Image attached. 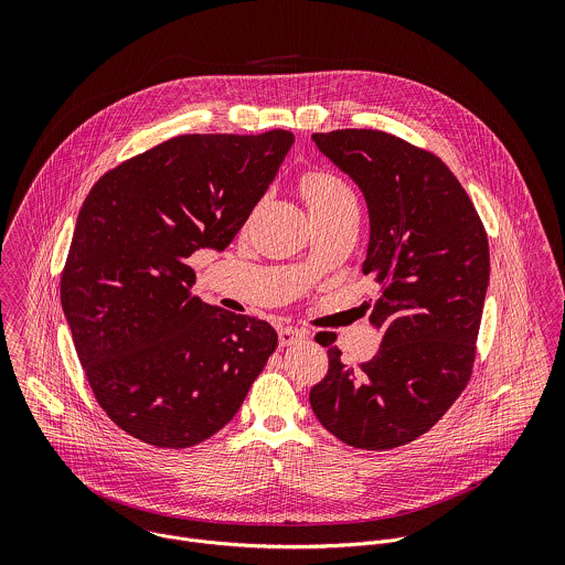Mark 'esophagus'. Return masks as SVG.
I'll return each instance as SVG.
<instances>
[{
	"label": "esophagus",
	"mask_w": 565,
	"mask_h": 565,
	"mask_svg": "<svg viewBox=\"0 0 565 565\" xmlns=\"http://www.w3.org/2000/svg\"><path fill=\"white\" fill-rule=\"evenodd\" d=\"M307 337H309V332L302 330V328H296V326H285V328L278 330V341H280L282 348L294 345V343H298V341H302Z\"/></svg>",
	"instance_id": "34e87169"
}]
</instances>
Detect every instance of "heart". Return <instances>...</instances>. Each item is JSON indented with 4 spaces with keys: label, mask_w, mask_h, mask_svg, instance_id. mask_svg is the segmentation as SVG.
Returning <instances> with one entry per match:
<instances>
[{
    "label": "heart",
    "mask_w": 565,
    "mask_h": 565,
    "mask_svg": "<svg viewBox=\"0 0 565 565\" xmlns=\"http://www.w3.org/2000/svg\"><path fill=\"white\" fill-rule=\"evenodd\" d=\"M305 202L311 213H322L337 209L341 204L354 202L352 189L334 173L328 171H311L300 182Z\"/></svg>",
    "instance_id": "b5f03b06"
}]
</instances>
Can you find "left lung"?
<instances>
[{
    "mask_svg": "<svg viewBox=\"0 0 565 565\" xmlns=\"http://www.w3.org/2000/svg\"><path fill=\"white\" fill-rule=\"evenodd\" d=\"M311 139L365 195L363 274L381 285L370 323L383 330V343L350 367L334 332H320L330 361L309 398L343 444L398 448L430 430L472 376L489 285L487 233L461 182L433 152L381 130Z\"/></svg>",
    "mask_w": 565,
    "mask_h": 565,
    "instance_id": "8db88e82",
    "label": "left lung"
}]
</instances>
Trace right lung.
Returning <instances> with one entry per match:
<instances>
[{"label": "right lung", "mask_w": 565, "mask_h": 565, "mask_svg": "<svg viewBox=\"0 0 565 565\" xmlns=\"http://www.w3.org/2000/svg\"><path fill=\"white\" fill-rule=\"evenodd\" d=\"M296 137L182 135L106 171L76 222L61 302L106 415L157 448H191L239 411L278 345L263 320L191 294L186 258L224 249Z\"/></svg>", "instance_id": "add662e5"}]
</instances>
